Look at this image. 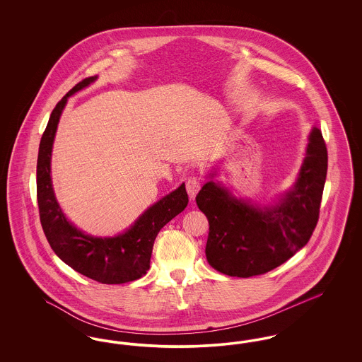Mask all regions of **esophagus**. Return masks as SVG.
<instances>
[{"label": "esophagus", "instance_id": "1", "mask_svg": "<svg viewBox=\"0 0 362 362\" xmlns=\"http://www.w3.org/2000/svg\"><path fill=\"white\" fill-rule=\"evenodd\" d=\"M186 189L189 192V197L191 199L195 198V195L198 194V191L201 189V182L198 177H189L186 182Z\"/></svg>", "mask_w": 362, "mask_h": 362}]
</instances>
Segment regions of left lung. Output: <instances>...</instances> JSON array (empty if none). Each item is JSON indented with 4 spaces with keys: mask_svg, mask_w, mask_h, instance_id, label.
<instances>
[{
    "mask_svg": "<svg viewBox=\"0 0 362 362\" xmlns=\"http://www.w3.org/2000/svg\"><path fill=\"white\" fill-rule=\"evenodd\" d=\"M327 160L322 132L313 127L294 186L272 204H251L218 182H206L195 201L209 221V264L225 276L248 278L292 258L317 224Z\"/></svg>",
    "mask_w": 362,
    "mask_h": 362,
    "instance_id": "1",
    "label": "left lung"
}]
</instances>
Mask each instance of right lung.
Returning a JSON list of instances; mask_svg holds the SVG:
<instances>
[{
	"mask_svg": "<svg viewBox=\"0 0 362 362\" xmlns=\"http://www.w3.org/2000/svg\"><path fill=\"white\" fill-rule=\"evenodd\" d=\"M98 76L73 86L52 110L40 139L36 165L37 206L43 232L57 257L77 273L102 284H124L146 274L160 229L182 213L189 197L185 183L148 207L134 224L114 238L86 235L70 223L59 206L52 182V152L61 114L71 95L90 86Z\"/></svg>",
	"mask_w": 362,
	"mask_h": 362,
	"instance_id": "obj_1",
	"label": "right lung"
}]
</instances>
